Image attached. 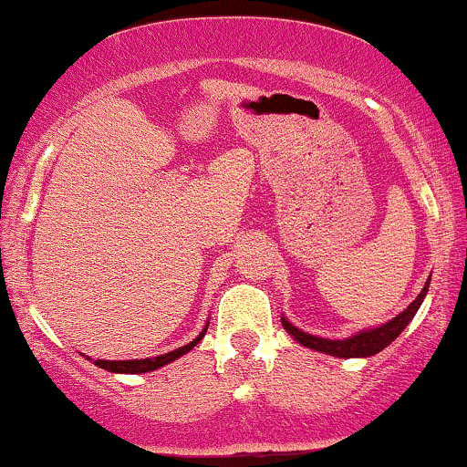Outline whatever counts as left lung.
Instances as JSON below:
<instances>
[{
  "instance_id": "8db88e82",
  "label": "left lung",
  "mask_w": 467,
  "mask_h": 467,
  "mask_svg": "<svg viewBox=\"0 0 467 467\" xmlns=\"http://www.w3.org/2000/svg\"><path fill=\"white\" fill-rule=\"evenodd\" d=\"M429 283H431V278L426 280L422 294L415 297L411 305L404 308L400 316L391 319V322L379 326V328L363 330V333L348 337V339L335 341V339H322V337H316V335H306V333H302V330H297L296 326H291L285 317H283V326H285V330H287L289 335H294V339L300 341L302 346L313 348V350H319V352H326V355L341 357V358L372 357V355H376V352H380L383 348L389 346L391 341H394L396 337L400 335L404 328H407V324L411 322L415 313H418L420 305H422L426 291H429Z\"/></svg>"
}]
</instances>
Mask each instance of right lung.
<instances>
[{
	"instance_id": "add662e5",
	"label": "right lung",
	"mask_w": 467,
	"mask_h": 467,
	"mask_svg": "<svg viewBox=\"0 0 467 467\" xmlns=\"http://www.w3.org/2000/svg\"><path fill=\"white\" fill-rule=\"evenodd\" d=\"M204 333H206V330H202V333H200L198 337H195V339L191 341V344L182 346V348H176V350L167 352V355H161V357H156V358H137V361H102V358H98V361H93V363L98 365V368L109 369V372H119V374H143V372H151V369L162 368V365L176 361L178 357L187 355L191 348L200 344V339H202V337H204Z\"/></svg>"
}]
</instances>
